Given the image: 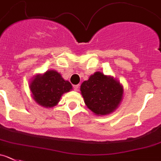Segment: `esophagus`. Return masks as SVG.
Returning a JSON list of instances; mask_svg holds the SVG:
<instances>
[{
    "label": "esophagus",
    "mask_w": 161,
    "mask_h": 161,
    "mask_svg": "<svg viewBox=\"0 0 161 161\" xmlns=\"http://www.w3.org/2000/svg\"><path fill=\"white\" fill-rule=\"evenodd\" d=\"M79 85H74L73 86V89H74V91H78V89H79Z\"/></svg>",
    "instance_id": "1"
}]
</instances>
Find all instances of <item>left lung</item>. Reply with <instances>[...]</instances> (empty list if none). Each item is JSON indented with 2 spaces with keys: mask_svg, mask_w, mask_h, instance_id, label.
<instances>
[{
  "mask_svg": "<svg viewBox=\"0 0 161 161\" xmlns=\"http://www.w3.org/2000/svg\"><path fill=\"white\" fill-rule=\"evenodd\" d=\"M80 91L85 104L92 112L96 115H106L118 107L124 90L114 78L97 71L82 82Z\"/></svg>",
  "mask_w": 161,
  "mask_h": 161,
  "instance_id": "left-lung-1",
  "label": "left lung"
}]
</instances>
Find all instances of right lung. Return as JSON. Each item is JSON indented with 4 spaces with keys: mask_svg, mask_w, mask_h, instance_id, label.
Here are the masks:
<instances>
[{
    "mask_svg": "<svg viewBox=\"0 0 161 161\" xmlns=\"http://www.w3.org/2000/svg\"><path fill=\"white\" fill-rule=\"evenodd\" d=\"M29 87L36 103L50 108L58 104L63 94L69 92L72 86L56 70H51L43 75H36L30 82Z\"/></svg>",
    "mask_w": 161,
    "mask_h": 161,
    "instance_id": "add662e5",
    "label": "right lung"
}]
</instances>
